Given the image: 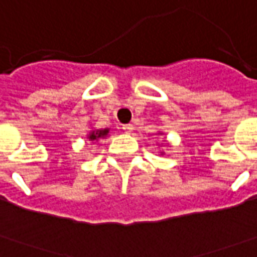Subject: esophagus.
Returning a JSON list of instances; mask_svg holds the SVG:
<instances>
[{
  "instance_id": "34e87169",
  "label": "esophagus",
  "mask_w": 257,
  "mask_h": 257,
  "mask_svg": "<svg viewBox=\"0 0 257 257\" xmlns=\"http://www.w3.org/2000/svg\"><path fill=\"white\" fill-rule=\"evenodd\" d=\"M121 128H123V132L127 133V134H132L133 130H134V125H133V124H124L123 127H121Z\"/></svg>"
}]
</instances>
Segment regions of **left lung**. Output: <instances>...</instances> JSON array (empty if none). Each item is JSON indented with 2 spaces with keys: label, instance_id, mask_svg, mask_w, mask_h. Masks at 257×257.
Here are the masks:
<instances>
[{
  "label": "left lung",
  "instance_id": "8db88e82",
  "mask_svg": "<svg viewBox=\"0 0 257 257\" xmlns=\"http://www.w3.org/2000/svg\"><path fill=\"white\" fill-rule=\"evenodd\" d=\"M157 134H159V136H164V133H157ZM164 144H165V146H168L169 147V144H168V143H164ZM161 146H162V144H161ZM161 155H165V151H164V150H162V151H161Z\"/></svg>",
  "mask_w": 257,
  "mask_h": 257
}]
</instances>
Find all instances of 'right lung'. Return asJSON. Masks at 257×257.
I'll return each instance as SVG.
<instances>
[{"mask_svg": "<svg viewBox=\"0 0 257 257\" xmlns=\"http://www.w3.org/2000/svg\"><path fill=\"white\" fill-rule=\"evenodd\" d=\"M109 134H110V128H92L86 134V141L99 143V140H103L106 137H109Z\"/></svg>", "mask_w": 257, "mask_h": 257, "instance_id": "add662e5", "label": "right lung"}]
</instances>
